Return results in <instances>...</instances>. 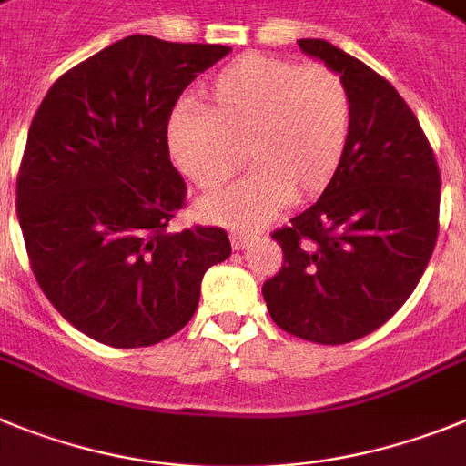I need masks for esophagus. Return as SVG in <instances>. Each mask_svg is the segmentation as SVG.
<instances>
[{
	"mask_svg": "<svg viewBox=\"0 0 466 466\" xmlns=\"http://www.w3.org/2000/svg\"><path fill=\"white\" fill-rule=\"evenodd\" d=\"M229 238H232V248L234 250H244V248H248L250 244H253V238H256V237H250V234L234 232Z\"/></svg>",
	"mask_w": 466,
	"mask_h": 466,
	"instance_id": "1",
	"label": "esophagus"
}]
</instances>
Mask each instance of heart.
<instances>
[{
	"instance_id": "obj_1",
	"label": "heart",
	"mask_w": 466,
	"mask_h": 466,
	"mask_svg": "<svg viewBox=\"0 0 466 466\" xmlns=\"http://www.w3.org/2000/svg\"><path fill=\"white\" fill-rule=\"evenodd\" d=\"M351 131V103L335 72L269 56H241L210 84V107L185 103L168 121L177 168L201 189L238 183L197 204L204 220L253 229L281 206L333 183Z\"/></svg>"
}]
</instances>
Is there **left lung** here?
Here are the masks:
<instances>
[{
  "label": "left lung",
  "instance_id": "8db88e82",
  "mask_svg": "<svg viewBox=\"0 0 466 466\" xmlns=\"http://www.w3.org/2000/svg\"><path fill=\"white\" fill-rule=\"evenodd\" d=\"M298 44L342 79L351 131L333 183L272 234L283 267L262 298L286 333L345 345L390 321L422 279L439 234L441 176L420 121L387 79L323 39Z\"/></svg>",
  "mask_w": 466,
  "mask_h": 466
}]
</instances>
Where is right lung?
I'll return each instance as SVG.
<instances>
[{
  "label": "right lung",
  "instance_id": "obj_1",
  "mask_svg": "<svg viewBox=\"0 0 466 466\" xmlns=\"http://www.w3.org/2000/svg\"><path fill=\"white\" fill-rule=\"evenodd\" d=\"M229 51L131 35L65 72L32 119L15 189L32 272L96 342L171 338L197 311L206 269L232 253L220 228L166 229L187 189L168 157V119Z\"/></svg>",
  "mask_w": 466,
  "mask_h": 466
}]
</instances>
